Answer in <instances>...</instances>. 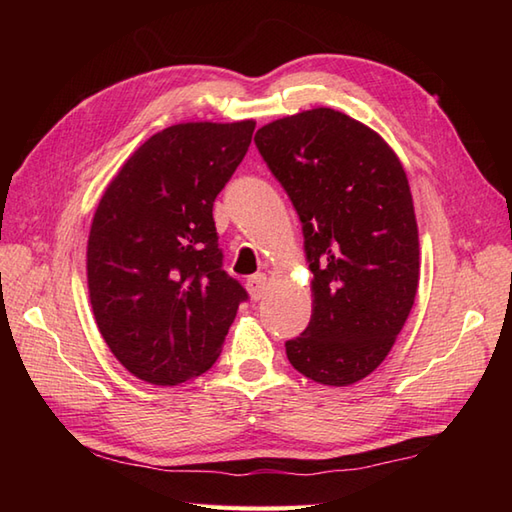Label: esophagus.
Returning <instances> with one entry per match:
<instances>
[{"mask_svg": "<svg viewBox=\"0 0 512 512\" xmlns=\"http://www.w3.org/2000/svg\"><path fill=\"white\" fill-rule=\"evenodd\" d=\"M266 284H268V277L264 273H257L253 277H248L246 288L250 292V299H255V301L262 299L264 292H266Z\"/></svg>", "mask_w": 512, "mask_h": 512, "instance_id": "1", "label": "esophagus"}]
</instances>
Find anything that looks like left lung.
Masks as SVG:
<instances>
[{
    "mask_svg": "<svg viewBox=\"0 0 512 512\" xmlns=\"http://www.w3.org/2000/svg\"><path fill=\"white\" fill-rule=\"evenodd\" d=\"M255 143L303 226L312 317L286 343L314 383L347 387L385 361L420 279L407 173L372 127L314 107L257 129Z\"/></svg>",
    "mask_w": 512,
    "mask_h": 512,
    "instance_id": "1",
    "label": "left lung"
}]
</instances>
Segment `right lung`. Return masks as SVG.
Wrapping results in <instances>:
<instances>
[{"label":"right lung","instance_id":"add662e5","mask_svg":"<svg viewBox=\"0 0 512 512\" xmlns=\"http://www.w3.org/2000/svg\"><path fill=\"white\" fill-rule=\"evenodd\" d=\"M255 121L178 123L147 138L107 184L88 237V290L116 361L149 385L211 369L246 290L222 270L213 202Z\"/></svg>","mask_w":512,"mask_h":512}]
</instances>
